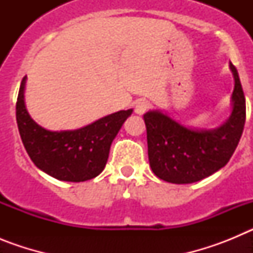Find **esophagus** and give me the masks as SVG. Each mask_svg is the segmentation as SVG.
Segmentation results:
<instances>
[{
	"instance_id": "34e87169",
	"label": "esophagus",
	"mask_w": 253,
	"mask_h": 253,
	"mask_svg": "<svg viewBox=\"0 0 253 253\" xmlns=\"http://www.w3.org/2000/svg\"><path fill=\"white\" fill-rule=\"evenodd\" d=\"M149 109V102L147 100H138L135 102V106H134V111L138 115H143Z\"/></svg>"
}]
</instances>
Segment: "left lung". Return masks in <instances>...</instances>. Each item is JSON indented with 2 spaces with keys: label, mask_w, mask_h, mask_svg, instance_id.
Segmentation results:
<instances>
[{
  "label": "left lung",
  "mask_w": 253,
  "mask_h": 253,
  "mask_svg": "<svg viewBox=\"0 0 253 253\" xmlns=\"http://www.w3.org/2000/svg\"><path fill=\"white\" fill-rule=\"evenodd\" d=\"M234 77L232 114L215 129H190L158 110L144 114L149 165L153 173L171 184H193L224 167L242 135L246 100L238 72Z\"/></svg>",
  "instance_id": "1"
}]
</instances>
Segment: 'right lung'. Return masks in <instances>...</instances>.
I'll use <instances>...</instances> for the list:
<instances>
[{"mask_svg": "<svg viewBox=\"0 0 253 253\" xmlns=\"http://www.w3.org/2000/svg\"><path fill=\"white\" fill-rule=\"evenodd\" d=\"M26 77L16 102L20 137L35 166L60 181L81 182L105 169L114 138L133 110H120L76 130H46L31 119L24 101Z\"/></svg>", "mask_w": 253, "mask_h": 253, "instance_id": "add662e5", "label": "right lung"}]
</instances>
